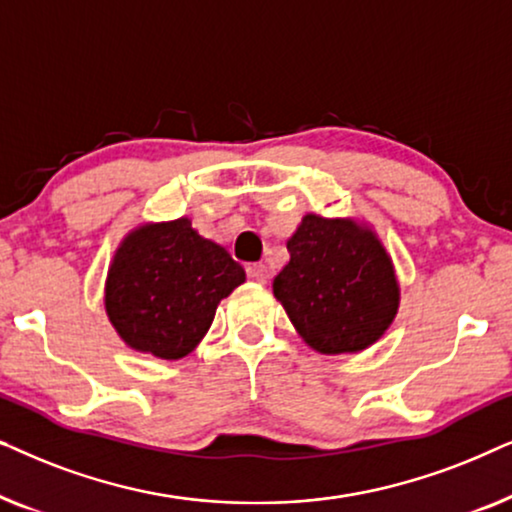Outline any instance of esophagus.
Listing matches in <instances>:
<instances>
[{"mask_svg":"<svg viewBox=\"0 0 512 512\" xmlns=\"http://www.w3.org/2000/svg\"><path fill=\"white\" fill-rule=\"evenodd\" d=\"M249 277L256 279L258 284H265L270 279V272H268V265L265 263H254L249 265Z\"/></svg>","mask_w":512,"mask_h":512,"instance_id":"esophagus-1","label":"esophagus"}]
</instances>
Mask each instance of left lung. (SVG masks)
Wrapping results in <instances>:
<instances>
[{
  "label": "left lung",
  "instance_id": "obj_1",
  "mask_svg": "<svg viewBox=\"0 0 512 512\" xmlns=\"http://www.w3.org/2000/svg\"><path fill=\"white\" fill-rule=\"evenodd\" d=\"M272 282L291 324L319 354H354L391 326L401 289L377 235L354 219L305 214Z\"/></svg>",
  "mask_w": 512,
  "mask_h": 512
}]
</instances>
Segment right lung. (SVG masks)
I'll list each match as a JSON object with an SVG mask.
<instances>
[{"instance_id": "1", "label": "right lung", "mask_w": 512, "mask_h": 512, "mask_svg": "<svg viewBox=\"0 0 512 512\" xmlns=\"http://www.w3.org/2000/svg\"><path fill=\"white\" fill-rule=\"evenodd\" d=\"M244 279L242 265L186 216L144 223L116 249L104 307L125 345L174 361L198 347L216 307Z\"/></svg>"}]
</instances>
